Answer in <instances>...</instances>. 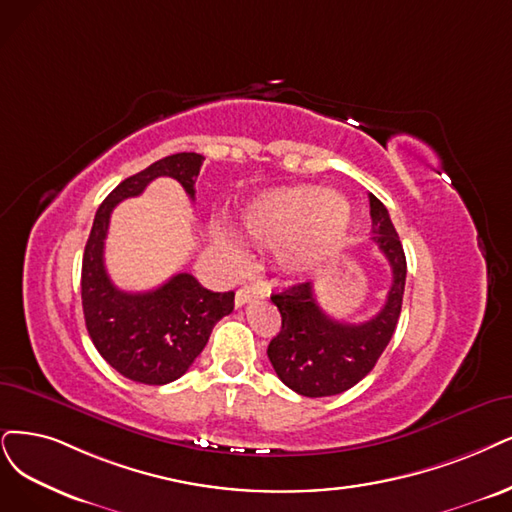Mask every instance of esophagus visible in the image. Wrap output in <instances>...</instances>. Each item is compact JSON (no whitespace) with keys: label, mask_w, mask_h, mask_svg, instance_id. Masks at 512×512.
I'll list each match as a JSON object with an SVG mask.
<instances>
[{"label":"esophagus","mask_w":512,"mask_h":512,"mask_svg":"<svg viewBox=\"0 0 512 512\" xmlns=\"http://www.w3.org/2000/svg\"><path fill=\"white\" fill-rule=\"evenodd\" d=\"M263 295H266V291H263V289H261V287H257V285L242 287V289H238V291H236L234 304H236V308H242L249 299H253V297H263Z\"/></svg>","instance_id":"1"}]
</instances>
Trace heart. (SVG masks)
<instances>
[{
  "mask_svg": "<svg viewBox=\"0 0 512 512\" xmlns=\"http://www.w3.org/2000/svg\"><path fill=\"white\" fill-rule=\"evenodd\" d=\"M348 225V200L316 185L268 189L246 202L240 213L242 234L257 244H274V261L285 274H304L318 266L344 238ZM211 242L227 266H242V246L223 225H213Z\"/></svg>",
  "mask_w": 512,
  "mask_h": 512,
  "instance_id": "obj_1",
  "label": "heart"
}]
</instances>
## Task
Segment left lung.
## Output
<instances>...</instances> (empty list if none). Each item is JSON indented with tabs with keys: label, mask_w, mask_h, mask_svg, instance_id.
Returning <instances> with one entry per match:
<instances>
[{
	"label": "left lung",
	"mask_w": 512,
	"mask_h": 512,
	"mask_svg": "<svg viewBox=\"0 0 512 512\" xmlns=\"http://www.w3.org/2000/svg\"><path fill=\"white\" fill-rule=\"evenodd\" d=\"M373 236L392 270L384 308L365 323H339L316 304L312 282L274 293L282 316L280 333L268 346V358L282 380L301 396H333L352 388L375 367L396 329L403 306L407 261L386 206L369 194Z\"/></svg>",
	"instance_id": "1"
}]
</instances>
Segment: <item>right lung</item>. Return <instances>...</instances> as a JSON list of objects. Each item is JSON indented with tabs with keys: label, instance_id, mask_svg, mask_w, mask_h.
<instances>
[{
	"label": "right lung",
	"instance_id": "1",
	"mask_svg": "<svg viewBox=\"0 0 512 512\" xmlns=\"http://www.w3.org/2000/svg\"><path fill=\"white\" fill-rule=\"evenodd\" d=\"M202 162L194 151L166 156L124 179L94 215L82 259L86 329L105 361L132 382L162 386L179 380L204 350L213 327L234 310V291H208L187 272L175 274L154 291L126 293L105 270L103 249L113 208L143 194L158 177L177 179L194 200Z\"/></svg>",
	"mask_w": 512,
	"mask_h": 512
}]
</instances>
